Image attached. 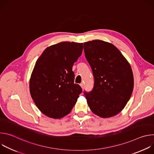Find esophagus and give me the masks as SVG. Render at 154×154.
Segmentation results:
<instances>
[{
  "label": "esophagus",
  "instance_id": "esophagus-1",
  "mask_svg": "<svg viewBox=\"0 0 154 154\" xmlns=\"http://www.w3.org/2000/svg\"><path fill=\"white\" fill-rule=\"evenodd\" d=\"M80 86L82 87V90H83V89H84V85H83V83H80Z\"/></svg>",
  "mask_w": 154,
  "mask_h": 154
}]
</instances>
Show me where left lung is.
<instances>
[{"instance_id": "1", "label": "left lung", "mask_w": 154, "mask_h": 154, "mask_svg": "<svg viewBox=\"0 0 154 154\" xmlns=\"http://www.w3.org/2000/svg\"><path fill=\"white\" fill-rule=\"evenodd\" d=\"M83 45L94 78L93 90L85 92L88 105L100 118L113 117L122 110L132 94L134 79L130 64L112 43L96 39Z\"/></svg>"}]
</instances>
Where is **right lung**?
Segmentation results:
<instances>
[{"mask_svg": "<svg viewBox=\"0 0 154 154\" xmlns=\"http://www.w3.org/2000/svg\"><path fill=\"white\" fill-rule=\"evenodd\" d=\"M83 43L61 42L47 48L37 60L29 88L42 113L54 119L69 114L82 88L74 83V63L82 55Z\"/></svg>", "mask_w": 154, "mask_h": 154, "instance_id": "right-lung-1", "label": "right lung"}]
</instances>
